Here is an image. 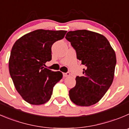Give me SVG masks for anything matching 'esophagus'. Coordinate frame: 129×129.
I'll list each match as a JSON object with an SVG mask.
<instances>
[{
	"label": "esophagus",
	"instance_id": "esophagus-1",
	"mask_svg": "<svg viewBox=\"0 0 129 129\" xmlns=\"http://www.w3.org/2000/svg\"><path fill=\"white\" fill-rule=\"evenodd\" d=\"M62 74H63L64 77H70V73L69 72H67V73H63Z\"/></svg>",
	"mask_w": 129,
	"mask_h": 129
}]
</instances>
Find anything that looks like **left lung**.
Instances as JSON below:
<instances>
[{
	"label": "left lung",
	"instance_id": "1",
	"mask_svg": "<svg viewBox=\"0 0 129 129\" xmlns=\"http://www.w3.org/2000/svg\"><path fill=\"white\" fill-rule=\"evenodd\" d=\"M66 39L75 49L77 59L85 66L84 75L76 77L70 98L78 106H91L101 99L113 81L115 51L105 36L89 30L70 31Z\"/></svg>",
	"mask_w": 129,
	"mask_h": 129
}]
</instances>
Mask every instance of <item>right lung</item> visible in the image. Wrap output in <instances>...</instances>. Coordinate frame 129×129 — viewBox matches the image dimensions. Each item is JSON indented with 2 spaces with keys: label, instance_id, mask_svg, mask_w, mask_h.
I'll use <instances>...</instances> for the list:
<instances>
[{
  "label": "right lung",
  "instance_id": "add662e5",
  "mask_svg": "<svg viewBox=\"0 0 129 129\" xmlns=\"http://www.w3.org/2000/svg\"><path fill=\"white\" fill-rule=\"evenodd\" d=\"M65 30H35L16 41L9 60V70L16 89L23 99L34 105L47 103L53 87L62 78L61 72L45 68L51 61V47L63 39Z\"/></svg>",
  "mask_w": 129,
  "mask_h": 129
}]
</instances>
